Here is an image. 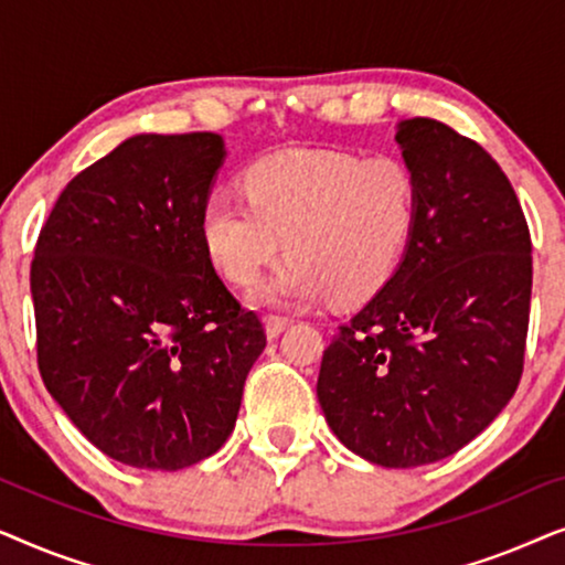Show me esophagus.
Here are the masks:
<instances>
[{
  "label": "esophagus",
  "mask_w": 565,
  "mask_h": 565,
  "mask_svg": "<svg viewBox=\"0 0 565 565\" xmlns=\"http://www.w3.org/2000/svg\"><path fill=\"white\" fill-rule=\"evenodd\" d=\"M290 327V319H288V316H267V319H265V329H267V337L269 339H275V337H280L282 334V331L285 329H288Z\"/></svg>",
  "instance_id": "34e87169"
}]
</instances>
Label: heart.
Returning <instances> with one entry per match:
<instances>
[{
    "mask_svg": "<svg viewBox=\"0 0 565 565\" xmlns=\"http://www.w3.org/2000/svg\"><path fill=\"white\" fill-rule=\"evenodd\" d=\"M244 182L246 198L218 190L205 200L203 238L234 285L257 282L288 246L292 257L254 290L262 306L362 303L396 275L414 236L419 184L396 157L277 151Z\"/></svg>",
    "mask_w": 565,
    "mask_h": 565,
    "instance_id": "obj_1",
    "label": "heart"
}]
</instances>
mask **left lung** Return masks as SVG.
I'll use <instances>...</instances> for the list:
<instances>
[{
    "mask_svg": "<svg viewBox=\"0 0 565 565\" xmlns=\"http://www.w3.org/2000/svg\"><path fill=\"white\" fill-rule=\"evenodd\" d=\"M419 211L396 275L323 350L316 396L339 443L383 468L427 466L514 396L530 327L532 242L491 153L445 122L401 120Z\"/></svg>",
    "mask_w": 565,
    "mask_h": 565,
    "instance_id": "1",
    "label": "left lung"
}]
</instances>
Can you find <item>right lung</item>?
I'll list each match as a JSON object with an SVG mask.
<instances>
[{
	"mask_svg": "<svg viewBox=\"0 0 565 565\" xmlns=\"http://www.w3.org/2000/svg\"><path fill=\"white\" fill-rule=\"evenodd\" d=\"M223 157L218 134L128 138L66 184L38 236L43 383L126 466L180 470L218 452L267 344L203 238Z\"/></svg>",
	"mask_w": 565,
	"mask_h": 565,
	"instance_id": "1",
	"label": "right lung"
}]
</instances>
